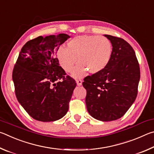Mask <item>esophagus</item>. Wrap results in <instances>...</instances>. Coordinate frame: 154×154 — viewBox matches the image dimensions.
I'll list each match as a JSON object with an SVG mask.
<instances>
[{
	"label": "esophagus",
	"instance_id": "obj_1",
	"mask_svg": "<svg viewBox=\"0 0 154 154\" xmlns=\"http://www.w3.org/2000/svg\"><path fill=\"white\" fill-rule=\"evenodd\" d=\"M82 81L80 80V79H78V80H76V83L77 85H79V86H80V85H82Z\"/></svg>",
	"mask_w": 154,
	"mask_h": 154
}]
</instances>
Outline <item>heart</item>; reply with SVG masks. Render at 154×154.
<instances>
[{
	"mask_svg": "<svg viewBox=\"0 0 154 154\" xmlns=\"http://www.w3.org/2000/svg\"><path fill=\"white\" fill-rule=\"evenodd\" d=\"M113 46L107 38L103 36L81 35L67 43V48H60L57 58L66 72L73 71L75 78H82L88 71L96 74L103 71L111 61ZM78 60H76V58Z\"/></svg>",
	"mask_w": 154,
	"mask_h": 154,
	"instance_id": "1",
	"label": "heart"
}]
</instances>
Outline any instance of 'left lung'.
Masks as SVG:
<instances>
[{"instance_id":"1","label":"left lung","mask_w":154,"mask_h":154,"mask_svg":"<svg viewBox=\"0 0 154 154\" xmlns=\"http://www.w3.org/2000/svg\"><path fill=\"white\" fill-rule=\"evenodd\" d=\"M111 41L113 54L108 66L84 79L85 104L92 118L103 122L116 120L134 102L140 80V68L133 48L123 38L104 35Z\"/></svg>"}]
</instances>
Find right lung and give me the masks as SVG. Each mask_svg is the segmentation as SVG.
I'll return each instance as SVG.
<instances>
[{
    "instance_id": "right-lung-1",
    "label": "right lung",
    "mask_w": 154,
    "mask_h": 154,
    "mask_svg": "<svg viewBox=\"0 0 154 154\" xmlns=\"http://www.w3.org/2000/svg\"><path fill=\"white\" fill-rule=\"evenodd\" d=\"M71 36H38L23 46L13 71L18 102L36 120L54 122L66 114L77 83L60 66L57 51Z\"/></svg>"
}]
</instances>
